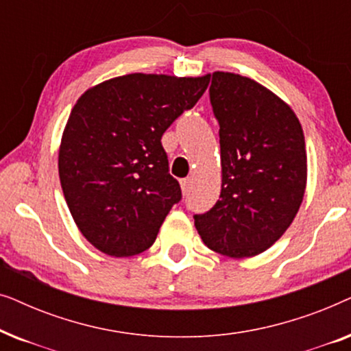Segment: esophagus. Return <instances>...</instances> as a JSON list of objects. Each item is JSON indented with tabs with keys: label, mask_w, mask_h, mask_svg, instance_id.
<instances>
[{
	"label": "esophagus",
	"mask_w": 351,
	"mask_h": 351,
	"mask_svg": "<svg viewBox=\"0 0 351 351\" xmlns=\"http://www.w3.org/2000/svg\"><path fill=\"white\" fill-rule=\"evenodd\" d=\"M180 186H182V191H184L185 195L189 193L190 189H191V179H190V177H186V179H182L180 180Z\"/></svg>",
	"instance_id": "esophagus-1"
}]
</instances>
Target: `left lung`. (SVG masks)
Listing matches in <instances>:
<instances>
[{"mask_svg": "<svg viewBox=\"0 0 351 351\" xmlns=\"http://www.w3.org/2000/svg\"><path fill=\"white\" fill-rule=\"evenodd\" d=\"M210 105L219 121L222 190L195 227L206 246L243 258L273 246L304 199V131L289 105L246 76L214 71Z\"/></svg>", "mask_w": 351, "mask_h": 351, "instance_id": "8db88e82", "label": "left lung"}]
</instances>
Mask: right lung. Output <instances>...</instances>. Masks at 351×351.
<instances>
[{"instance_id":"add662e5","label":"right lung","mask_w":351,"mask_h":351,"mask_svg":"<svg viewBox=\"0 0 351 351\" xmlns=\"http://www.w3.org/2000/svg\"><path fill=\"white\" fill-rule=\"evenodd\" d=\"M209 78L131 73L94 86L75 104L59 177L71 217L99 251L131 257L155 243L182 199L161 137L195 107Z\"/></svg>"}]
</instances>
